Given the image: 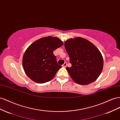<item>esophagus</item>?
Masks as SVG:
<instances>
[{"mask_svg": "<svg viewBox=\"0 0 120 120\" xmlns=\"http://www.w3.org/2000/svg\"><path fill=\"white\" fill-rule=\"evenodd\" d=\"M67 66V63L66 62H65L63 65H62V67H66Z\"/></svg>", "mask_w": 120, "mask_h": 120, "instance_id": "34e87169", "label": "esophagus"}]
</instances>
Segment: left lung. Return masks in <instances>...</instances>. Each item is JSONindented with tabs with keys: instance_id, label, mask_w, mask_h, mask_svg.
Listing matches in <instances>:
<instances>
[{
	"instance_id": "1",
	"label": "left lung",
	"mask_w": 120,
	"mask_h": 120,
	"mask_svg": "<svg viewBox=\"0 0 120 120\" xmlns=\"http://www.w3.org/2000/svg\"><path fill=\"white\" fill-rule=\"evenodd\" d=\"M64 46L72 65L66 70L75 82L87 85L97 80L104 65L103 58L97 48L80 37L66 41Z\"/></svg>"
}]
</instances>
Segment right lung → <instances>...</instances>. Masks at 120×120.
Returning a JSON list of instances; mask_svg holds the SVG:
<instances>
[{
  "label": "right lung",
  "instance_id": "add662e5",
  "mask_svg": "<svg viewBox=\"0 0 120 120\" xmlns=\"http://www.w3.org/2000/svg\"><path fill=\"white\" fill-rule=\"evenodd\" d=\"M63 45L57 37H44L33 42L26 50L22 66L30 79L38 83L51 80L62 67L58 65L53 51Z\"/></svg>",
  "mask_w": 120,
  "mask_h": 120
}]
</instances>
